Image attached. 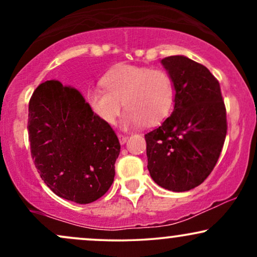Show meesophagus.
I'll return each mask as SVG.
<instances>
[{
    "mask_svg": "<svg viewBox=\"0 0 257 257\" xmlns=\"http://www.w3.org/2000/svg\"><path fill=\"white\" fill-rule=\"evenodd\" d=\"M118 139H119V143L123 145V144H125L126 140H128V137H126V135L119 134V135H118Z\"/></svg>",
    "mask_w": 257,
    "mask_h": 257,
    "instance_id": "34e87169",
    "label": "esophagus"
}]
</instances>
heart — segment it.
I'll return each mask as SVG.
<instances>
[{"mask_svg": "<svg viewBox=\"0 0 257 257\" xmlns=\"http://www.w3.org/2000/svg\"><path fill=\"white\" fill-rule=\"evenodd\" d=\"M102 87L87 91L88 104L96 116L113 124L126 108L124 124H157L169 114L174 101V82L164 70L120 65L102 77Z\"/></svg>", "mask_w": 257, "mask_h": 257, "instance_id": "heart-1", "label": "heart"}]
</instances>
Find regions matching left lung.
<instances>
[{
	"instance_id": "8db88e82",
	"label": "left lung",
	"mask_w": 257,
	"mask_h": 257,
	"mask_svg": "<svg viewBox=\"0 0 257 257\" xmlns=\"http://www.w3.org/2000/svg\"><path fill=\"white\" fill-rule=\"evenodd\" d=\"M162 64L173 78L174 111L145 134L147 168L153 181L174 192L197 187L210 175L227 134L220 83L204 65L182 55Z\"/></svg>"
}]
</instances>
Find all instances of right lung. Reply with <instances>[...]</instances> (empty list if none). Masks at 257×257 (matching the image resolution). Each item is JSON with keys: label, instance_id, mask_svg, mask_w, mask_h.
I'll use <instances>...</instances> for the list:
<instances>
[{"label": "right lung", "instance_id": "add662e5", "mask_svg": "<svg viewBox=\"0 0 257 257\" xmlns=\"http://www.w3.org/2000/svg\"><path fill=\"white\" fill-rule=\"evenodd\" d=\"M31 157L57 196L88 204L107 192L120 144L81 91L57 79L41 83L29 102Z\"/></svg>", "mask_w": 257, "mask_h": 257}]
</instances>
